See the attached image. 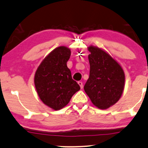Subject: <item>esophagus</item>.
Instances as JSON below:
<instances>
[{"label":"esophagus","instance_id":"1","mask_svg":"<svg viewBox=\"0 0 148 148\" xmlns=\"http://www.w3.org/2000/svg\"><path fill=\"white\" fill-rule=\"evenodd\" d=\"M77 83H78V84L79 85V86H80V88H83V83L82 82H80V81L78 82Z\"/></svg>","mask_w":148,"mask_h":148}]
</instances>
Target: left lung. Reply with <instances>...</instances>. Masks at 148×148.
<instances>
[{
	"label": "left lung",
	"instance_id": "left-lung-1",
	"mask_svg": "<svg viewBox=\"0 0 148 148\" xmlns=\"http://www.w3.org/2000/svg\"><path fill=\"white\" fill-rule=\"evenodd\" d=\"M89 77L84 89L92 103L99 109L114 105L122 95L125 73L122 67L108 53L97 47H88Z\"/></svg>",
	"mask_w": 148,
	"mask_h": 148
}]
</instances>
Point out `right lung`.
Returning <instances> with one entry per match:
<instances>
[{"label":"right lung","instance_id":"add662e5","mask_svg":"<svg viewBox=\"0 0 148 148\" xmlns=\"http://www.w3.org/2000/svg\"><path fill=\"white\" fill-rule=\"evenodd\" d=\"M71 50L65 46L55 48L42 61L34 75L39 98L54 110L65 107L80 86L72 79L66 63Z\"/></svg>","mask_w":148,"mask_h":148}]
</instances>
